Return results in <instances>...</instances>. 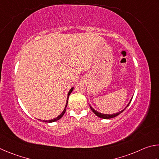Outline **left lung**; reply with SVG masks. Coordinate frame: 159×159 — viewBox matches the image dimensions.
I'll use <instances>...</instances> for the list:
<instances>
[{"label":"left lung","instance_id":"8db88e82","mask_svg":"<svg viewBox=\"0 0 159 159\" xmlns=\"http://www.w3.org/2000/svg\"><path fill=\"white\" fill-rule=\"evenodd\" d=\"M131 101H132V98L130 99V102H129V104L127 105V106L124 108V110H122L121 111H120V112H117V113H115V114H112V115H107V114H102V113H101V112H97L96 110H95L93 109V108H92V107H91L90 106V108H91V110H92V112L95 114V115L97 116H98V117H100V118H102V119H112V118H114V117H115V116H118L119 114H121V112H123L124 111L126 110V108L129 106V104L130 103V102H131Z\"/></svg>","mask_w":159,"mask_h":159}]
</instances>
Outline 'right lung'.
<instances>
[{"label":"right lung","mask_w":159,"mask_h":159,"mask_svg":"<svg viewBox=\"0 0 159 159\" xmlns=\"http://www.w3.org/2000/svg\"><path fill=\"white\" fill-rule=\"evenodd\" d=\"M72 90H73V87L71 88V89H70V90L69 91L68 94V98H67V102H66V107H65V108H64V110H63V112L61 113V115H58V116H57V117H56V118L53 119H51V120H43V121H44V122H47V123H52V122H54V121H58V119H60L61 117H62V116H63L64 114H65V112H66V107H67V105H68V98H69V96H70V93H72Z\"/></svg>","instance_id":"add662e5"}]
</instances>
